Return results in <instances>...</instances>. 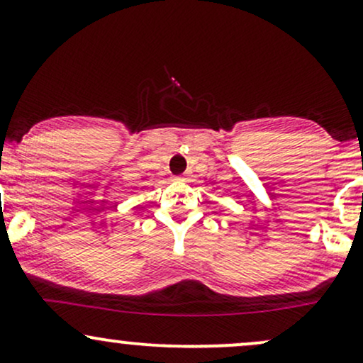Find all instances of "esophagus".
I'll return each instance as SVG.
<instances>
[{"label":"esophagus","instance_id":"obj_1","mask_svg":"<svg viewBox=\"0 0 363 363\" xmlns=\"http://www.w3.org/2000/svg\"><path fill=\"white\" fill-rule=\"evenodd\" d=\"M186 179H187L186 176H182V181H186Z\"/></svg>","mask_w":363,"mask_h":363}]
</instances>
